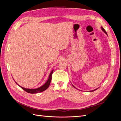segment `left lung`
<instances>
[{"instance_id":"8db88e82","label":"left lung","mask_w":121,"mask_h":121,"mask_svg":"<svg viewBox=\"0 0 121 121\" xmlns=\"http://www.w3.org/2000/svg\"><path fill=\"white\" fill-rule=\"evenodd\" d=\"M101 30H102V31H103V32H104V33H105L106 34H107V35H108V34H107V32H106V31H105V30H104V29L103 28V27H101ZM72 85H73V87H74V88H76V87H75V86H74V85H73V84H72ZM97 89H98V88H96V89H94V90H91V91H91V92H92V91H94L95 90H97Z\"/></svg>"}]
</instances>
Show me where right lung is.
I'll return each mask as SVG.
<instances>
[{"label":"right lung","instance_id":"obj_1","mask_svg":"<svg viewBox=\"0 0 121 121\" xmlns=\"http://www.w3.org/2000/svg\"><path fill=\"white\" fill-rule=\"evenodd\" d=\"M53 71V69H52V70L51 71L50 74L49 75V77H48V80H47V81L46 82V83L44 84H43L42 86L37 88H35V89L26 88L23 87L21 86L20 85H19V84H18L16 81H15V82L18 86H19L21 88H22L24 90H25L26 91V92H27L28 93H31V94H34V93H37L38 92H42V91L46 90L47 88H48V87L49 86L51 80H52V74Z\"/></svg>","mask_w":121,"mask_h":121}]
</instances>
